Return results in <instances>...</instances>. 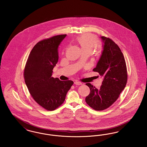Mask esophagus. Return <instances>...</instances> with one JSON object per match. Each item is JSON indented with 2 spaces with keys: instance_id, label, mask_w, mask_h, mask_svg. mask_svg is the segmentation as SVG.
Returning a JSON list of instances; mask_svg holds the SVG:
<instances>
[{
  "instance_id": "obj_1",
  "label": "esophagus",
  "mask_w": 147,
  "mask_h": 147,
  "mask_svg": "<svg viewBox=\"0 0 147 147\" xmlns=\"http://www.w3.org/2000/svg\"><path fill=\"white\" fill-rule=\"evenodd\" d=\"M74 84H76V85H82V83L81 82H80L76 81V82H74Z\"/></svg>"
}]
</instances>
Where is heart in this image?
<instances>
[{"instance_id": "heart-1", "label": "heart", "mask_w": 147, "mask_h": 147, "mask_svg": "<svg viewBox=\"0 0 147 147\" xmlns=\"http://www.w3.org/2000/svg\"><path fill=\"white\" fill-rule=\"evenodd\" d=\"M77 41L83 52H91L94 47L98 52L102 49L101 45L99 43L96 44L98 42L97 37L91 34H85L78 37L77 38Z\"/></svg>"}]
</instances>
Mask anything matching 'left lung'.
<instances>
[{
    "mask_svg": "<svg viewBox=\"0 0 147 147\" xmlns=\"http://www.w3.org/2000/svg\"><path fill=\"white\" fill-rule=\"evenodd\" d=\"M104 43V50L93 71L104 77L99 89L90 83V94L85 98L86 104L95 110L107 109L117 100L126 86L127 70L125 57L119 46L110 38L101 37Z\"/></svg>",
    "mask_w": 147,
    "mask_h": 147,
    "instance_id": "obj_1",
    "label": "left lung"
}]
</instances>
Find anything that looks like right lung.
<instances>
[{
    "label": "right lung",
    "instance_id": "1",
    "mask_svg": "<svg viewBox=\"0 0 147 147\" xmlns=\"http://www.w3.org/2000/svg\"><path fill=\"white\" fill-rule=\"evenodd\" d=\"M67 35L54 36L37 43L28 56L24 77L35 101L48 111H53L64 102L71 80L61 81L52 77L58 61V47Z\"/></svg>",
    "mask_w": 147,
    "mask_h": 147
}]
</instances>
